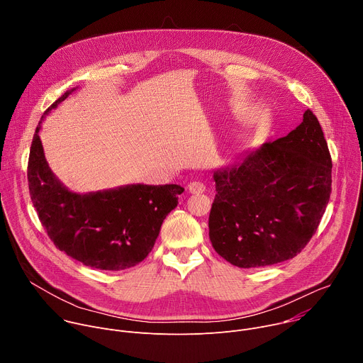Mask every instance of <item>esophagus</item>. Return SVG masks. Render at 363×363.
Segmentation results:
<instances>
[{"mask_svg": "<svg viewBox=\"0 0 363 363\" xmlns=\"http://www.w3.org/2000/svg\"><path fill=\"white\" fill-rule=\"evenodd\" d=\"M188 192H191V194H202V192H205V185L202 184V182H196V181H192V182H189L188 184Z\"/></svg>", "mask_w": 363, "mask_h": 363, "instance_id": "34e87169", "label": "esophagus"}]
</instances>
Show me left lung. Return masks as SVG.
I'll return each mask as SVG.
<instances>
[{"mask_svg": "<svg viewBox=\"0 0 363 363\" xmlns=\"http://www.w3.org/2000/svg\"><path fill=\"white\" fill-rule=\"evenodd\" d=\"M210 240L233 266L296 257L316 233L332 192V158L318 118L306 111L287 136L214 171Z\"/></svg>", "mask_w": 363, "mask_h": 363, "instance_id": "obj_1", "label": "left lung"}]
</instances>
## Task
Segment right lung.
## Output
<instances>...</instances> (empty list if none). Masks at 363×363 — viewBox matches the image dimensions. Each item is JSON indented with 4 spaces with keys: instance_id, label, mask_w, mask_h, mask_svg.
I'll use <instances>...</instances> for the list:
<instances>
[{
    "instance_id": "right-lung-1",
    "label": "right lung",
    "mask_w": 363,
    "mask_h": 363,
    "mask_svg": "<svg viewBox=\"0 0 363 363\" xmlns=\"http://www.w3.org/2000/svg\"><path fill=\"white\" fill-rule=\"evenodd\" d=\"M73 90L44 112L35 129L27 169L30 196L50 240L60 251L93 269L125 270L152 251L184 188L132 184L87 194L69 191L51 172L38 132L44 116Z\"/></svg>"
}]
</instances>
